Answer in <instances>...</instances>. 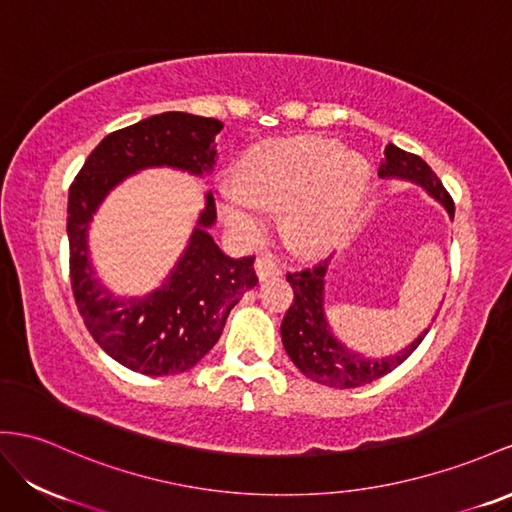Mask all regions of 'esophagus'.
Listing matches in <instances>:
<instances>
[{"label": "esophagus", "mask_w": 512, "mask_h": 512, "mask_svg": "<svg viewBox=\"0 0 512 512\" xmlns=\"http://www.w3.org/2000/svg\"><path fill=\"white\" fill-rule=\"evenodd\" d=\"M255 272H257L259 279L279 277V274H281V266H279L277 257H272V255L266 253V255H259V257H257V261H255Z\"/></svg>", "instance_id": "esophagus-1"}]
</instances>
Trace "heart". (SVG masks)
<instances>
[{
	"label": "heart",
	"instance_id": "heart-1",
	"mask_svg": "<svg viewBox=\"0 0 512 512\" xmlns=\"http://www.w3.org/2000/svg\"><path fill=\"white\" fill-rule=\"evenodd\" d=\"M235 190L222 203L225 222L244 238L264 233L268 209H285V231L303 253H318L346 235L370 181L359 153L331 138L268 142L235 170Z\"/></svg>",
	"mask_w": 512,
	"mask_h": 512
}]
</instances>
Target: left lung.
Segmentation results:
<instances>
[{"mask_svg":"<svg viewBox=\"0 0 512 512\" xmlns=\"http://www.w3.org/2000/svg\"><path fill=\"white\" fill-rule=\"evenodd\" d=\"M381 177H400L419 183L439 203L445 205L448 214L454 218V201L450 192L443 188L441 179L435 175L422 157L398 149L396 144H387L385 160L378 170ZM329 268V259L318 261L316 266L287 272L294 290V303L287 309L281 322V339L285 352L290 355L296 368L309 381L335 389H352L368 385L376 378L396 370L402 361L411 357V352L422 344L428 329L419 335L411 346L400 350L398 355L385 359H368L359 352L348 350L333 337L329 322L324 318V274Z\"/></svg>","mask_w":512,"mask_h":512,"instance_id":"8db88e82","label":"left lung"}]
</instances>
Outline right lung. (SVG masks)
Here are the masks:
<instances>
[{"label":"right lung","mask_w":512,"mask_h":512,"mask_svg":"<svg viewBox=\"0 0 512 512\" xmlns=\"http://www.w3.org/2000/svg\"><path fill=\"white\" fill-rule=\"evenodd\" d=\"M220 129V121L186 112L149 116L103 138L69 188V274L77 311L95 342L134 372L168 376L194 368L218 342L229 311L257 285L255 257L233 259L216 246L207 233L216 203L207 194L199 227L160 290L116 298L95 279L88 261V222L116 183L140 168L209 173Z\"/></svg>","instance_id":"obj_1"}]
</instances>
